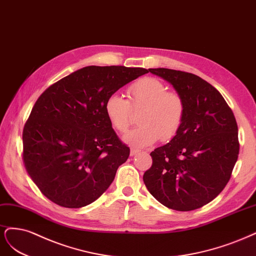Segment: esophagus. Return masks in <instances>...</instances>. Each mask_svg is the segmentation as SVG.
<instances>
[{
	"instance_id": "esophagus-1",
	"label": "esophagus",
	"mask_w": 256,
	"mask_h": 256,
	"mask_svg": "<svg viewBox=\"0 0 256 256\" xmlns=\"http://www.w3.org/2000/svg\"><path fill=\"white\" fill-rule=\"evenodd\" d=\"M139 152V150H137V149H130V156H135L137 153Z\"/></svg>"
}]
</instances>
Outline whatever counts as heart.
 I'll use <instances>...</instances> for the list:
<instances>
[{
    "label": "heart",
    "instance_id": "heart-1",
    "mask_svg": "<svg viewBox=\"0 0 256 256\" xmlns=\"http://www.w3.org/2000/svg\"><path fill=\"white\" fill-rule=\"evenodd\" d=\"M130 103L119 94L107 96L104 110L112 126L119 132L128 130L132 107L142 110L137 128L123 136V142L134 148L149 146L160 139L168 142L178 132L185 114L184 100L176 92H167V87L154 78H140L128 88Z\"/></svg>",
    "mask_w": 256,
    "mask_h": 256
}]
</instances>
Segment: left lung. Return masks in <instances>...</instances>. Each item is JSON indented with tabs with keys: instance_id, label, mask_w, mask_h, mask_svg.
<instances>
[{
	"instance_id": "1",
	"label": "left lung",
	"mask_w": 256,
	"mask_h": 256,
	"mask_svg": "<svg viewBox=\"0 0 256 256\" xmlns=\"http://www.w3.org/2000/svg\"><path fill=\"white\" fill-rule=\"evenodd\" d=\"M182 96L185 114L176 135L151 152L152 167L144 182L168 208H202L224 190L238 158V128L218 90L192 73L149 69Z\"/></svg>"
}]
</instances>
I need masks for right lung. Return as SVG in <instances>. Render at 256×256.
I'll use <instances>...</instances> for the list:
<instances>
[{
  "mask_svg": "<svg viewBox=\"0 0 256 256\" xmlns=\"http://www.w3.org/2000/svg\"><path fill=\"white\" fill-rule=\"evenodd\" d=\"M146 73L144 68L88 66L39 96L23 130V162L48 200L62 208H84L110 186L130 148L114 133L104 104Z\"/></svg>",
  "mask_w": 256,
  "mask_h": 256,
  "instance_id": "right-lung-1",
  "label": "right lung"
}]
</instances>
